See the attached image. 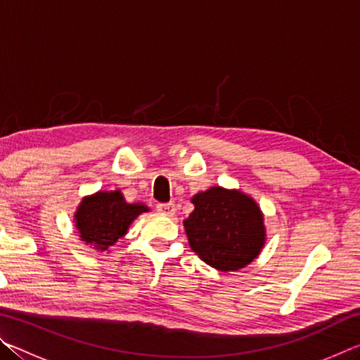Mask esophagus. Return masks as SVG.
Here are the masks:
<instances>
[{
    "label": "esophagus",
    "instance_id": "esophagus-1",
    "mask_svg": "<svg viewBox=\"0 0 360 360\" xmlns=\"http://www.w3.org/2000/svg\"><path fill=\"white\" fill-rule=\"evenodd\" d=\"M157 211L160 212V214H163V216L172 217L174 212H176L174 203H160V205H157Z\"/></svg>",
    "mask_w": 360,
    "mask_h": 360
}]
</instances>
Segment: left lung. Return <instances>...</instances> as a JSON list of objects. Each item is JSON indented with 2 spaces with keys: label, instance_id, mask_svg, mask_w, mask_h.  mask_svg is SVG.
Segmentation results:
<instances>
[{
  "label": "left lung",
  "instance_id": "obj_1",
  "mask_svg": "<svg viewBox=\"0 0 360 360\" xmlns=\"http://www.w3.org/2000/svg\"><path fill=\"white\" fill-rule=\"evenodd\" d=\"M191 202L193 211L182 224L191 249L205 264L219 271H238L259 257L266 229L251 195L214 186L195 193Z\"/></svg>",
  "mask_w": 360,
  "mask_h": 360
}]
</instances>
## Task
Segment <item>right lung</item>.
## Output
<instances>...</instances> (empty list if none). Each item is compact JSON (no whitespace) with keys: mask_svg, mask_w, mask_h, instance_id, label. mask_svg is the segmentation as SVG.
Masks as SVG:
<instances>
[{"mask_svg":"<svg viewBox=\"0 0 360 360\" xmlns=\"http://www.w3.org/2000/svg\"><path fill=\"white\" fill-rule=\"evenodd\" d=\"M150 211L144 203H129L119 188L87 195L75 212V227L81 241L98 252H106L127 235L133 221Z\"/></svg>","mask_w":360,"mask_h":360,"instance_id":"right-lung-1","label":"right lung"}]
</instances>
